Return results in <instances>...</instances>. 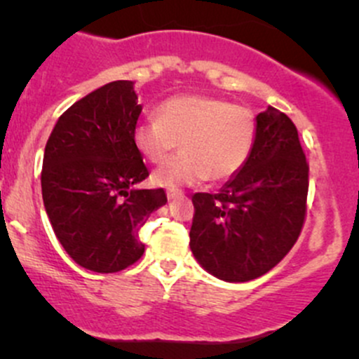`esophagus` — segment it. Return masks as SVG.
I'll return each mask as SVG.
<instances>
[{
    "label": "esophagus",
    "mask_w": 359,
    "mask_h": 359,
    "mask_svg": "<svg viewBox=\"0 0 359 359\" xmlns=\"http://www.w3.org/2000/svg\"><path fill=\"white\" fill-rule=\"evenodd\" d=\"M166 196H168V200H175V198L184 196V193L180 189H177V187H170V189L166 191Z\"/></svg>",
    "instance_id": "34e87169"
}]
</instances>
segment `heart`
<instances>
[{"instance_id": "1", "label": "heart", "mask_w": 359, "mask_h": 359, "mask_svg": "<svg viewBox=\"0 0 359 359\" xmlns=\"http://www.w3.org/2000/svg\"><path fill=\"white\" fill-rule=\"evenodd\" d=\"M257 119L248 107L212 95H175L163 100L156 119L139 123L133 144L149 163L165 161L179 146L182 153L154 172L161 187L222 182L236 175L252 154Z\"/></svg>"}]
</instances>
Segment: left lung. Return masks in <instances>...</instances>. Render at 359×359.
<instances>
[{"label":"left lung","mask_w":359,"mask_h":359,"mask_svg":"<svg viewBox=\"0 0 359 359\" xmlns=\"http://www.w3.org/2000/svg\"><path fill=\"white\" fill-rule=\"evenodd\" d=\"M309 165L285 112L257 116V139L243 168L217 194L193 196L191 252L215 278L255 280L299 240L307 212Z\"/></svg>","instance_id":"8db88e82"}]
</instances>
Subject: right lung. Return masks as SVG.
<instances>
[{"instance_id": "right-lung-1", "label": "right lung", "mask_w": 359, "mask_h": 359, "mask_svg": "<svg viewBox=\"0 0 359 359\" xmlns=\"http://www.w3.org/2000/svg\"><path fill=\"white\" fill-rule=\"evenodd\" d=\"M142 106L132 81H112L72 104L48 137L41 170L46 215L76 264L118 273L142 257L139 231L166 203L137 189L149 177L133 144Z\"/></svg>"}]
</instances>
